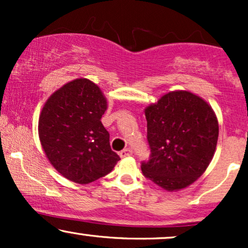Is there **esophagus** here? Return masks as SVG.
<instances>
[{"instance_id":"esophagus-1","label":"esophagus","mask_w":248,"mask_h":248,"mask_svg":"<svg viewBox=\"0 0 248 248\" xmlns=\"http://www.w3.org/2000/svg\"><path fill=\"white\" fill-rule=\"evenodd\" d=\"M132 149H129V148H124V150H121L120 153H119V155H120V157L121 158H124V157H127V156H130L132 155Z\"/></svg>"}]
</instances>
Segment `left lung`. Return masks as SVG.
I'll use <instances>...</instances> for the list:
<instances>
[{"label":"left lung","instance_id":"1","mask_svg":"<svg viewBox=\"0 0 248 248\" xmlns=\"http://www.w3.org/2000/svg\"><path fill=\"white\" fill-rule=\"evenodd\" d=\"M149 161L142 173L167 191L203 175L215 155L219 126L212 107L189 91H172L144 109Z\"/></svg>","mask_w":248,"mask_h":248}]
</instances>
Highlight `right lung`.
I'll return each mask as SVG.
<instances>
[{
  "label": "right lung",
  "instance_id": "add662e5",
  "mask_svg": "<svg viewBox=\"0 0 248 248\" xmlns=\"http://www.w3.org/2000/svg\"><path fill=\"white\" fill-rule=\"evenodd\" d=\"M106 109L100 87L86 78L69 81L44 104L38 120L42 148L52 167L69 181L94 182L120 160L101 124Z\"/></svg>",
  "mask_w": 248,
  "mask_h": 248
}]
</instances>
